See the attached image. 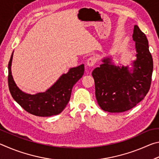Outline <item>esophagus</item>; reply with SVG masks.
Segmentation results:
<instances>
[{
	"label": "esophagus",
	"instance_id": "1",
	"mask_svg": "<svg viewBox=\"0 0 159 159\" xmlns=\"http://www.w3.org/2000/svg\"><path fill=\"white\" fill-rule=\"evenodd\" d=\"M96 61H97V60L95 57H89L87 60V65L88 66L93 67L96 64Z\"/></svg>",
	"mask_w": 159,
	"mask_h": 159
}]
</instances>
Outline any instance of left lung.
<instances>
[{"instance_id":"8db88e82","label":"left lung","mask_w":159,"mask_h":159,"mask_svg":"<svg viewBox=\"0 0 159 159\" xmlns=\"http://www.w3.org/2000/svg\"><path fill=\"white\" fill-rule=\"evenodd\" d=\"M133 39L135 42L136 60L133 68L116 66L109 57L93 70L95 96L102 110L120 113L133 108L148 93L152 83L153 59L148 40L138 26H134Z\"/></svg>"}]
</instances>
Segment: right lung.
Returning <instances> with one entry per match:
<instances>
[{
	"label": "right lung",
	"instance_id": "right-lung-1",
	"mask_svg": "<svg viewBox=\"0 0 159 159\" xmlns=\"http://www.w3.org/2000/svg\"><path fill=\"white\" fill-rule=\"evenodd\" d=\"M12 56L13 52L8 64V86L13 99L25 111L37 116L60 114L68 104L72 88L84 74V64L70 69L45 92L30 95L22 92L14 81L11 72Z\"/></svg>",
	"mask_w": 159,
	"mask_h": 159
}]
</instances>
